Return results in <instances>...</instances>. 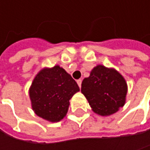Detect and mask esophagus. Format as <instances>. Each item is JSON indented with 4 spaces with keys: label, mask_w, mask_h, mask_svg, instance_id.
I'll return each mask as SVG.
<instances>
[{
    "label": "esophagus",
    "mask_w": 150,
    "mask_h": 150,
    "mask_svg": "<svg viewBox=\"0 0 150 150\" xmlns=\"http://www.w3.org/2000/svg\"><path fill=\"white\" fill-rule=\"evenodd\" d=\"M77 84H78V86H79L80 88L81 87V79L77 80Z\"/></svg>",
    "instance_id": "34e87169"
}]
</instances>
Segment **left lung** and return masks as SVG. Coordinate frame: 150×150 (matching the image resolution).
<instances>
[{
    "instance_id": "8db88e82",
    "label": "left lung",
    "mask_w": 150,
    "mask_h": 150,
    "mask_svg": "<svg viewBox=\"0 0 150 150\" xmlns=\"http://www.w3.org/2000/svg\"><path fill=\"white\" fill-rule=\"evenodd\" d=\"M81 91L96 114L108 116L124 106L128 86L115 69L97 65L83 79Z\"/></svg>"
}]
</instances>
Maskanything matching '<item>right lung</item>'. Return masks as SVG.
I'll use <instances>...</instances> for the list:
<instances>
[{"label":"right lung","mask_w":150,"mask_h":150,"mask_svg":"<svg viewBox=\"0 0 150 150\" xmlns=\"http://www.w3.org/2000/svg\"><path fill=\"white\" fill-rule=\"evenodd\" d=\"M80 88L71 75L56 65L42 69L29 88L35 113L42 119L56 122L68 113L69 100Z\"/></svg>","instance_id":"obj_1"}]
</instances>
